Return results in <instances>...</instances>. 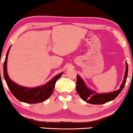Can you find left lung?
Returning <instances> with one entry per match:
<instances>
[{
  "label": "left lung",
  "instance_id": "left-lung-1",
  "mask_svg": "<svg viewBox=\"0 0 133 133\" xmlns=\"http://www.w3.org/2000/svg\"><path fill=\"white\" fill-rule=\"evenodd\" d=\"M125 71L124 74L123 81L121 84L119 89L118 90L114 91L113 92L107 93H98L96 91H94L88 87L83 79L79 76L77 75V85L76 90L80 97L83 101L87 103L93 104V105H101L110 102L115 99L118 96V95L121 93L123 89L124 85L125 84L128 75V64L127 61L125 62Z\"/></svg>",
  "mask_w": 133,
  "mask_h": 133
}]
</instances>
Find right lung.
I'll list each match as a JSON object with an SVG mask.
<instances>
[{
	"label": "right lung",
	"instance_id": "1",
	"mask_svg": "<svg viewBox=\"0 0 133 133\" xmlns=\"http://www.w3.org/2000/svg\"><path fill=\"white\" fill-rule=\"evenodd\" d=\"M11 46L8 49L3 64L4 78L10 91L18 101L26 103H38L45 101L50 97L53 93L56 81L60 78L63 72L55 75L45 84L36 87H26L15 83L8 76L7 72V60Z\"/></svg>",
	"mask_w": 133,
	"mask_h": 133
}]
</instances>
